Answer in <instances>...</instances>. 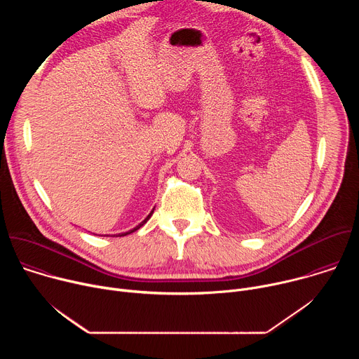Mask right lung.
I'll return each mask as SVG.
<instances>
[{
    "label": "right lung",
    "mask_w": 359,
    "mask_h": 359,
    "mask_svg": "<svg viewBox=\"0 0 359 359\" xmlns=\"http://www.w3.org/2000/svg\"><path fill=\"white\" fill-rule=\"evenodd\" d=\"M153 210H155V209H153ZM153 210H151V212H150V213H149V215H147V217H146V219H144V220H143V222H142V223H140V224H137V226H136V227H135V229H132V230H129V231H126V233H122V234H119V236H126V234H130V233H133V231H136V230H137V229H140V227H142V226H143V224H144V223H146V222H147V220H149V219H150V216H151V215H153Z\"/></svg>",
    "instance_id": "add662e5"
}]
</instances>
